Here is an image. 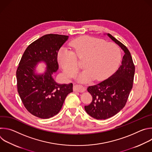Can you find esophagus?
Listing matches in <instances>:
<instances>
[{"label": "esophagus", "mask_w": 152, "mask_h": 152, "mask_svg": "<svg viewBox=\"0 0 152 152\" xmlns=\"http://www.w3.org/2000/svg\"><path fill=\"white\" fill-rule=\"evenodd\" d=\"M85 88L83 87V86L79 85H76L73 86V91H77L79 93H82L85 91Z\"/></svg>", "instance_id": "34e87169"}]
</instances>
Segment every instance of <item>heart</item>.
<instances>
[{
	"instance_id": "b5f03b06",
	"label": "heart",
	"mask_w": 152,
	"mask_h": 152,
	"mask_svg": "<svg viewBox=\"0 0 152 152\" xmlns=\"http://www.w3.org/2000/svg\"><path fill=\"white\" fill-rule=\"evenodd\" d=\"M72 51L63 48L58 54V59L64 72L70 77L77 72L79 66L77 58L85 59V69L77 77V80L87 83L93 78L100 80L109 75L121 59V50L114 42L91 37H80L70 43Z\"/></svg>"
}]
</instances>
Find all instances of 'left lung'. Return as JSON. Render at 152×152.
Returning <instances> with one entry per match:
<instances>
[{
    "instance_id": "8db88e82",
    "label": "left lung",
    "mask_w": 152,
    "mask_h": 152,
    "mask_svg": "<svg viewBox=\"0 0 152 152\" xmlns=\"http://www.w3.org/2000/svg\"><path fill=\"white\" fill-rule=\"evenodd\" d=\"M107 35L121 48L124 55L120 66L111 76L87 88L93 100L85 106V110L97 120L109 118L124 107L132 88L135 74V66L127 48L111 34Z\"/></svg>"
}]
</instances>
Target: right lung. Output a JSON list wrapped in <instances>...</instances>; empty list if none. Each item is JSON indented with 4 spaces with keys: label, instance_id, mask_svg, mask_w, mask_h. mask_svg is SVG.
Listing matches in <instances>:
<instances>
[{
    "label": "right lung",
    "instance_id": "obj_1",
    "mask_svg": "<svg viewBox=\"0 0 152 152\" xmlns=\"http://www.w3.org/2000/svg\"><path fill=\"white\" fill-rule=\"evenodd\" d=\"M69 36L47 34L35 40L25 50L16 72L17 91L26 109L32 115L46 119L61 110L73 84H60L52 77L59 66L58 53ZM40 61L47 65L42 74L35 73Z\"/></svg>",
    "mask_w": 152,
    "mask_h": 152
}]
</instances>
